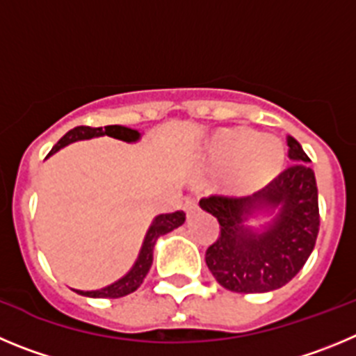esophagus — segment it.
Returning <instances> with one entry per match:
<instances>
[{
	"label": "esophagus",
	"mask_w": 356,
	"mask_h": 356,
	"mask_svg": "<svg viewBox=\"0 0 356 356\" xmlns=\"http://www.w3.org/2000/svg\"><path fill=\"white\" fill-rule=\"evenodd\" d=\"M198 209V200L195 197L184 198V211L186 213H195Z\"/></svg>",
	"instance_id": "esophagus-1"
}]
</instances>
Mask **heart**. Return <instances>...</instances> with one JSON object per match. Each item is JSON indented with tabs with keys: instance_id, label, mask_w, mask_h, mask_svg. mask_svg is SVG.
<instances>
[{
	"instance_id": "obj_1",
	"label": "heart",
	"mask_w": 356,
	"mask_h": 356,
	"mask_svg": "<svg viewBox=\"0 0 356 356\" xmlns=\"http://www.w3.org/2000/svg\"><path fill=\"white\" fill-rule=\"evenodd\" d=\"M286 150L273 134L252 129H225L206 147L204 166L213 174H223L232 190L252 191L266 186L284 165Z\"/></svg>"
}]
</instances>
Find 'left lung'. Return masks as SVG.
<instances>
[{
	"mask_svg": "<svg viewBox=\"0 0 356 356\" xmlns=\"http://www.w3.org/2000/svg\"><path fill=\"white\" fill-rule=\"evenodd\" d=\"M291 163L270 188L254 197L211 195L200 206L220 223L206 264L220 286L232 293H268L286 286L312 254L319 232L316 175L302 145L287 136ZM278 209L274 223L255 233L244 223L255 210Z\"/></svg>",
	"mask_w": 356,
	"mask_h": 356,
	"instance_id": "1",
	"label": "left lung"
}]
</instances>
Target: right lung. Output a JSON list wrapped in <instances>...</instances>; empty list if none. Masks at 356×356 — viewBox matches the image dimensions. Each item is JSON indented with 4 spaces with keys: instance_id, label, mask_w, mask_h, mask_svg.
<instances>
[{
    "instance_id": "1",
    "label": "right lung",
    "mask_w": 356,
    "mask_h": 356,
    "mask_svg": "<svg viewBox=\"0 0 356 356\" xmlns=\"http://www.w3.org/2000/svg\"><path fill=\"white\" fill-rule=\"evenodd\" d=\"M111 136V138L124 140V142H136L140 138V133L134 129L124 126H104V127H90V126H78L74 129H70L65 136L58 140V143L51 149L49 154L60 150L62 147L69 145L72 142H78V140H88L94 138V136ZM186 220V213L182 211H175V213L168 214H159L156 216V220L150 225L149 232L145 236V241H143L142 252L138 255V261L134 262L133 270L126 275L124 278H120L118 282L111 284V286L104 287V289L99 291H76V293L83 294V296L88 298H122L127 294L134 293L143 284V278L149 273L150 266H152V250H154V243L159 236L166 232H172L174 229H177L179 225H182Z\"/></svg>"
}]
</instances>
